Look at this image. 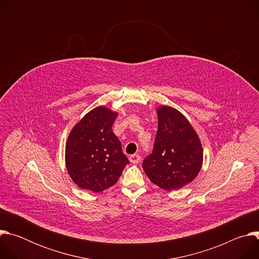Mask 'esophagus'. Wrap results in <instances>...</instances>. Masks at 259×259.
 I'll return each instance as SVG.
<instances>
[{
	"instance_id": "1",
	"label": "esophagus",
	"mask_w": 259,
	"mask_h": 259,
	"mask_svg": "<svg viewBox=\"0 0 259 259\" xmlns=\"http://www.w3.org/2000/svg\"><path fill=\"white\" fill-rule=\"evenodd\" d=\"M129 160H130V162H131L132 164H137V163H139V161H140V156H139L138 154L131 155V156L129 157Z\"/></svg>"
}]
</instances>
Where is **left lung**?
Segmentation results:
<instances>
[{
  "label": "left lung",
  "instance_id": "8db88e82",
  "mask_svg": "<svg viewBox=\"0 0 259 259\" xmlns=\"http://www.w3.org/2000/svg\"><path fill=\"white\" fill-rule=\"evenodd\" d=\"M158 131L153 153L142 168L163 190H179L192 182L203 164L200 138L191 123L177 109L162 105L157 109Z\"/></svg>",
  "mask_w": 259,
  "mask_h": 259
}]
</instances>
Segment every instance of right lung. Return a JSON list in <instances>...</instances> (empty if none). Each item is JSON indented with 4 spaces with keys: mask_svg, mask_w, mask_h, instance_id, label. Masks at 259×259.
I'll use <instances>...</instances> for the list:
<instances>
[{
    "mask_svg": "<svg viewBox=\"0 0 259 259\" xmlns=\"http://www.w3.org/2000/svg\"><path fill=\"white\" fill-rule=\"evenodd\" d=\"M117 116L105 106L95 107L68 135L66 169L72 181L83 190L99 193L113 187L129 163L112 130Z\"/></svg>",
    "mask_w": 259,
    "mask_h": 259,
    "instance_id": "obj_1",
    "label": "right lung"
}]
</instances>
